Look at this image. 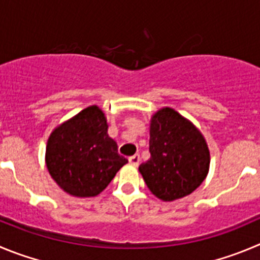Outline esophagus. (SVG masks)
<instances>
[{
  "label": "esophagus",
  "mask_w": 260,
  "mask_h": 260,
  "mask_svg": "<svg viewBox=\"0 0 260 260\" xmlns=\"http://www.w3.org/2000/svg\"><path fill=\"white\" fill-rule=\"evenodd\" d=\"M129 164H132L133 167H138V164H140V155L138 154H135L133 156H129Z\"/></svg>",
  "instance_id": "obj_1"
}]
</instances>
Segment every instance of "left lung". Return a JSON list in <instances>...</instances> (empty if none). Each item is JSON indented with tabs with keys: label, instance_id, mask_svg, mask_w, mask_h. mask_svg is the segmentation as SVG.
Listing matches in <instances>:
<instances>
[{
	"label": "left lung",
	"instance_id": "8db88e82",
	"mask_svg": "<svg viewBox=\"0 0 260 260\" xmlns=\"http://www.w3.org/2000/svg\"><path fill=\"white\" fill-rule=\"evenodd\" d=\"M150 154L138 171L149 190L163 201L190 195L209 172L210 154L203 133L172 108L151 116Z\"/></svg>",
	"mask_w": 260,
	"mask_h": 260
}]
</instances>
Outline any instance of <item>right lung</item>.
Returning a JSON list of instances; mask_svg holds the SVG:
<instances>
[{
	"mask_svg": "<svg viewBox=\"0 0 260 260\" xmlns=\"http://www.w3.org/2000/svg\"><path fill=\"white\" fill-rule=\"evenodd\" d=\"M108 120L92 105L57 125L48 137L46 166L59 187L75 198L103 192L128 160L108 135Z\"/></svg>",
	"mask_w": 260,
	"mask_h": 260,
	"instance_id": "1",
	"label": "right lung"
}]
</instances>
